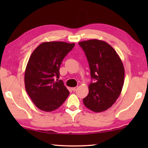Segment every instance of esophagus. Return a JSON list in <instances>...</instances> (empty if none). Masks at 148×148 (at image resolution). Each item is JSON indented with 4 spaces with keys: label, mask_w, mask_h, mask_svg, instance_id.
Listing matches in <instances>:
<instances>
[{
    "label": "esophagus",
    "mask_w": 148,
    "mask_h": 148,
    "mask_svg": "<svg viewBox=\"0 0 148 148\" xmlns=\"http://www.w3.org/2000/svg\"><path fill=\"white\" fill-rule=\"evenodd\" d=\"M77 88H78V87H77V86L74 87H72V91H76V90L77 89Z\"/></svg>",
    "instance_id": "1"
}]
</instances>
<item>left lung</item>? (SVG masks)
Returning a JSON list of instances; mask_svg holds the SVG:
<instances>
[{"label":"left lung","mask_w":148,"mask_h":148,"mask_svg":"<svg viewBox=\"0 0 148 148\" xmlns=\"http://www.w3.org/2000/svg\"><path fill=\"white\" fill-rule=\"evenodd\" d=\"M89 62L92 79L89 93L83 99L85 106L95 112L111 107L121 94L125 70L115 49L107 42L97 39L79 42Z\"/></svg>","instance_id":"8db88e82"}]
</instances>
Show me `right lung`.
<instances>
[{"instance_id":"1","label":"right lung","mask_w":148,"mask_h":148,"mask_svg":"<svg viewBox=\"0 0 148 148\" xmlns=\"http://www.w3.org/2000/svg\"><path fill=\"white\" fill-rule=\"evenodd\" d=\"M75 44L45 42L32 52L25 72V86L32 101L38 108L51 112L58 108L69 95L59 77V68L65 56Z\"/></svg>"}]
</instances>
